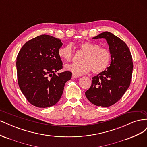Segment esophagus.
Wrapping results in <instances>:
<instances>
[{"label": "esophagus", "mask_w": 147, "mask_h": 147, "mask_svg": "<svg viewBox=\"0 0 147 147\" xmlns=\"http://www.w3.org/2000/svg\"><path fill=\"white\" fill-rule=\"evenodd\" d=\"M78 77H79L78 76H77V75H72V78H78Z\"/></svg>", "instance_id": "obj_1"}]
</instances>
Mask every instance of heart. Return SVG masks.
I'll return each mask as SVG.
<instances>
[{"instance_id": "b5f03b06", "label": "heart", "mask_w": 147, "mask_h": 147, "mask_svg": "<svg viewBox=\"0 0 147 147\" xmlns=\"http://www.w3.org/2000/svg\"><path fill=\"white\" fill-rule=\"evenodd\" d=\"M79 48L84 53L81 60L82 64H67L65 66V70L79 76L88 74L91 70L94 74L100 73L108 67L112 59V55L107 48L100 47L98 44L90 41L81 43ZM57 53L62 60L70 61L73 56L72 45L67 44L61 47Z\"/></svg>"}]
</instances>
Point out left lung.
I'll use <instances>...</instances> for the list:
<instances>
[{
    "label": "left lung",
    "mask_w": 147,
    "mask_h": 147,
    "mask_svg": "<svg viewBox=\"0 0 147 147\" xmlns=\"http://www.w3.org/2000/svg\"><path fill=\"white\" fill-rule=\"evenodd\" d=\"M92 38L106 40L112 59L109 67L92 78L91 86L85 95L92 104L105 107L117 102L129 86L133 70L132 56L126 44L109 32Z\"/></svg>",
    "instance_id": "1"
}]
</instances>
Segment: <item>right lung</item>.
<instances>
[{
    "instance_id": "right-lung-1",
    "label": "right lung",
    "mask_w": 147,
    "mask_h": 147,
    "mask_svg": "<svg viewBox=\"0 0 147 147\" xmlns=\"http://www.w3.org/2000/svg\"><path fill=\"white\" fill-rule=\"evenodd\" d=\"M59 38L42 35L26 42L16 58L17 76L20 90L31 104L40 108L55 105L63 93L65 83L72 78L63 68L58 50Z\"/></svg>"
}]
</instances>
